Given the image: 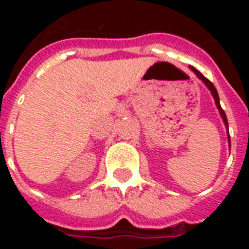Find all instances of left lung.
<instances>
[{"instance_id": "8db88e82", "label": "left lung", "mask_w": 249, "mask_h": 249, "mask_svg": "<svg viewBox=\"0 0 249 249\" xmlns=\"http://www.w3.org/2000/svg\"><path fill=\"white\" fill-rule=\"evenodd\" d=\"M191 69H192V71H195V73H196V76H197L198 78H200V80H201V81H203L204 84H205V85L208 87V89H209V90H211V93H212V96H213V98H214V103H216V107H217V109H219V112H220V114H221V117H223V121H224L225 126L228 128V120H227V116H225V112H224V110H223V108L220 107L219 94H217V90H216V88H214V85H213V84H212V82L209 81L207 77H204L203 74H201V73H200V71H197V69H195L193 66H191ZM228 141H230V144H231L230 139H228Z\"/></svg>"}]
</instances>
